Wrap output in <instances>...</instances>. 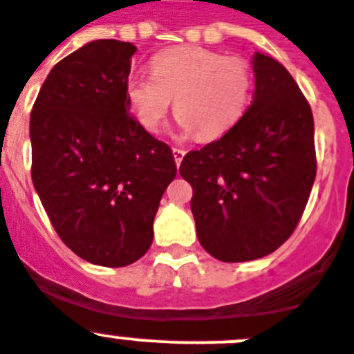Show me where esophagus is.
<instances>
[{
	"label": "esophagus",
	"instance_id": "1",
	"mask_svg": "<svg viewBox=\"0 0 354 354\" xmlns=\"http://www.w3.org/2000/svg\"><path fill=\"white\" fill-rule=\"evenodd\" d=\"M173 157H174V162H176V165H180L185 157V151L181 148H173Z\"/></svg>",
	"mask_w": 354,
	"mask_h": 354
}]
</instances>
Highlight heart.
Listing matches in <instances>:
<instances>
[{
	"instance_id": "b5f03b06",
	"label": "heart",
	"mask_w": 354,
	"mask_h": 354,
	"mask_svg": "<svg viewBox=\"0 0 354 354\" xmlns=\"http://www.w3.org/2000/svg\"><path fill=\"white\" fill-rule=\"evenodd\" d=\"M252 68L238 56L203 47H174L151 58V74L125 82L130 113L146 132H157L174 98L181 138H221L241 120L252 98Z\"/></svg>"
}]
</instances>
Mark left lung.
Listing matches in <instances>:
<instances>
[{
    "instance_id": "1",
    "label": "left lung",
    "mask_w": 354,
    "mask_h": 354,
    "mask_svg": "<svg viewBox=\"0 0 354 354\" xmlns=\"http://www.w3.org/2000/svg\"><path fill=\"white\" fill-rule=\"evenodd\" d=\"M254 97L240 122L183 157L197 238L224 263L268 256L284 243L316 180L314 118L284 65L254 53Z\"/></svg>"
}]
</instances>
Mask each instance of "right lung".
<instances>
[{"label":"right lung","mask_w":354,"mask_h":354,"mask_svg":"<svg viewBox=\"0 0 354 354\" xmlns=\"http://www.w3.org/2000/svg\"><path fill=\"white\" fill-rule=\"evenodd\" d=\"M136 46L93 40L54 65L30 118L31 180L63 243L122 268L148 252L153 218L176 176L171 148L130 114Z\"/></svg>","instance_id":"right-lung-1"}]
</instances>
